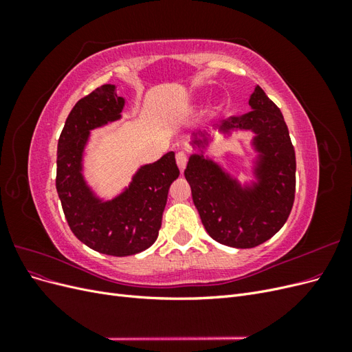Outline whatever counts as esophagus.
<instances>
[{
  "label": "esophagus",
  "mask_w": 352,
  "mask_h": 352,
  "mask_svg": "<svg viewBox=\"0 0 352 352\" xmlns=\"http://www.w3.org/2000/svg\"><path fill=\"white\" fill-rule=\"evenodd\" d=\"M176 163H177V167H179L180 172H184L186 164H188V155L185 153H182V151L177 153L176 154Z\"/></svg>",
  "instance_id": "34e87169"
}]
</instances>
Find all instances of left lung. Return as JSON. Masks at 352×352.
I'll list each match as a JSON object with an SVG mask.
<instances>
[{"instance_id": "left-lung-1", "label": "left lung", "mask_w": 352, "mask_h": 352, "mask_svg": "<svg viewBox=\"0 0 352 352\" xmlns=\"http://www.w3.org/2000/svg\"><path fill=\"white\" fill-rule=\"evenodd\" d=\"M251 111L230 116L221 129L255 133L261 153L258 184L242 189L223 170L201 155L189 158L185 177L194 204L208 235L235 248H254L279 232L291 214L295 199V150L283 116L265 92L255 87Z\"/></svg>"}]
</instances>
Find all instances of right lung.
Here are the masks:
<instances>
[{"label":"right lung","mask_w":352,"mask_h":352,"mask_svg":"<svg viewBox=\"0 0 352 352\" xmlns=\"http://www.w3.org/2000/svg\"><path fill=\"white\" fill-rule=\"evenodd\" d=\"M124 100L116 85H102L80 98L58 138L56 188L72 232L101 254L126 257L150 248L162 228L168 188L179 176L175 153L146 164L117 198L101 202L82 176V154L89 131L120 119Z\"/></svg>","instance_id":"right-lung-1"}]
</instances>
